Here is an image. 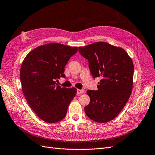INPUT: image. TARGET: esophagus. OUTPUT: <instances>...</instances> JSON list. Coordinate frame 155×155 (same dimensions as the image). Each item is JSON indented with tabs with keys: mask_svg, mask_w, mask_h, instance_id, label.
I'll list each match as a JSON object with an SVG mask.
<instances>
[{
	"mask_svg": "<svg viewBox=\"0 0 155 155\" xmlns=\"http://www.w3.org/2000/svg\"><path fill=\"white\" fill-rule=\"evenodd\" d=\"M84 92V90H80V89H78L77 90V94H82Z\"/></svg>",
	"mask_w": 155,
	"mask_h": 155,
	"instance_id": "obj_1",
	"label": "esophagus"
}]
</instances>
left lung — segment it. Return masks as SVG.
<instances>
[{
    "mask_svg": "<svg viewBox=\"0 0 155 155\" xmlns=\"http://www.w3.org/2000/svg\"><path fill=\"white\" fill-rule=\"evenodd\" d=\"M79 52L88 60L94 78L100 77L98 90H88L90 102L86 114L97 123L114 119L125 107L132 94L134 67L124 49L106 42L79 47Z\"/></svg>",
    "mask_w": 155,
    "mask_h": 155,
    "instance_id": "left-lung-1",
    "label": "left lung"
}]
</instances>
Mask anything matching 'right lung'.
Instances as JSON below:
<instances>
[{
    "label": "right lung",
    "mask_w": 155,
    "mask_h": 155,
    "mask_svg": "<svg viewBox=\"0 0 155 155\" xmlns=\"http://www.w3.org/2000/svg\"><path fill=\"white\" fill-rule=\"evenodd\" d=\"M77 51L78 47L51 42L34 48L23 61L20 74L23 95L36 115L46 123L64 119L76 96V88L61 87L56 80L65 77V67Z\"/></svg>",
    "instance_id": "add662e5"
}]
</instances>
